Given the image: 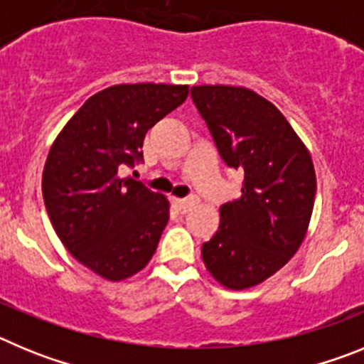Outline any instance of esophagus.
<instances>
[{"label": "esophagus", "mask_w": 364, "mask_h": 364, "mask_svg": "<svg viewBox=\"0 0 364 364\" xmlns=\"http://www.w3.org/2000/svg\"><path fill=\"white\" fill-rule=\"evenodd\" d=\"M171 202L173 205H175L176 210L180 211V213H188L189 210L193 208V204H195V198H175L171 197Z\"/></svg>", "instance_id": "obj_1"}]
</instances>
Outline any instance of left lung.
Segmentation results:
<instances>
[{
	"instance_id": "left-lung-1",
	"label": "left lung",
	"mask_w": 364,
	"mask_h": 364,
	"mask_svg": "<svg viewBox=\"0 0 364 364\" xmlns=\"http://www.w3.org/2000/svg\"><path fill=\"white\" fill-rule=\"evenodd\" d=\"M222 160L244 171L242 197L220 205L202 244L208 272L230 290L260 284L295 255L315 200L311 156L272 102L244 87H191Z\"/></svg>"
}]
</instances>
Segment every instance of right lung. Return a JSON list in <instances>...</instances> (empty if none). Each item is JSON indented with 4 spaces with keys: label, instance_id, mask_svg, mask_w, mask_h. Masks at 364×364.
Listing matches in <instances>:
<instances>
[{
    "label": "right lung",
    "instance_id": "right-lung-1",
    "mask_svg": "<svg viewBox=\"0 0 364 364\" xmlns=\"http://www.w3.org/2000/svg\"><path fill=\"white\" fill-rule=\"evenodd\" d=\"M188 85L122 83L96 92L58 134L41 180L54 231L74 259L107 281L146 268L169 202L120 166L142 162L147 131L188 98Z\"/></svg>",
    "mask_w": 364,
    "mask_h": 364
}]
</instances>
